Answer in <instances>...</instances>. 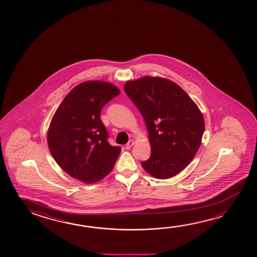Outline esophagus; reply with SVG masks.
Returning a JSON list of instances; mask_svg holds the SVG:
<instances>
[{"label":"esophagus","instance_id":"34e87169","mask_svg":"<svg viewBox=\"0 0 257 257\" xmlns=\"http://www.w3.org/2000/svg\"><path fill=\"white\" fill-rule=\"evenodd\" d=\"M134 144H135V141H134V140H130V141L127 143L126 145H125V148H126L127 150H130L131 148L134 146Z\"/></svg>","mask_w":257,"mask_h":257}]
</instances>
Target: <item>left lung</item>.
Here are the masks:
<instances>
[{
    "mask_svg": "<svg viewBox=\"0 0 257 257\" xmlns=\"http://www.w3.org/2000/svg\"><path fill=\"white\" fill-rule=\"evenodd\" d=\"M124 91L143 114L152 154L142 162L145 171L168 179L186 168L198 152L204 118L197 105L172 80L145 76L129 80Z\"/></svg>",
    "mask_w": 257,
    "mask_h": 257,
    "instance_id": "8db88e82",
    "label": "left lung"
}]
</instances>
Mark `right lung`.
<instances>
[{
	"label": "right lung",
	"instance_id": "1",
	"mask_svg": "<svg viewBox=\"0 0 257 257\" xmlns=\"http://www.w3.org/2000/svg\"><path fill=\"white\" fill-rule=\"evenodd\" d=\"M120 94L109 82L88 80L64 97L51 120L47 143L63 171L86 184L100 181L114 168L121 148L111 146L100 120L103 106Z\"/></svg>",
	"mask_w": 257,
	"mask_h": 257
}]
</instances>
